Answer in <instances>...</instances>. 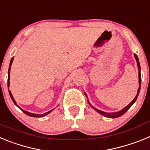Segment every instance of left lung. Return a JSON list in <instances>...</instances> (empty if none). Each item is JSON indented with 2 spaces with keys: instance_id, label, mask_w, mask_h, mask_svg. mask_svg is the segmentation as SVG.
Wrapping results in <instances>:
<instances>
[{
  "instance_id": "obj_1",
  "label": "left lung",
  "mask_w": 150,
  "mask_h": 150,
  "mask_svg": "<svg viewBox=\"0 0 150 150\" xmlns=\"http://www.w3.org/2000/svg\"><path fill=\"white\" fill-rule=\"evenodd\" d=\"M134 58L135 59H136V61H137V67H138V76H139V85H140V86H139L138 88V90H137V95H136V97H135L134 98V100H132L131 103H130L129 104H128L127 107H125L124 108V109H122V110L119 111V112H104V111H101L100 110H98L96 109L95 107H93L92 105H91V104H90L89 102H88V104H89V105L91 106L92 108H93L94 110H95V111H97L98 112H99L100 114L103 115L104 116H105V117H107V118H117V117H120V116H122L123 114H124L125 112H126L127 110H128V109H129L130 107H132V105H133L134 104V102L136 101V100H137V97H138L139 95V93H140V86H141V76H140V62H139V60H138V58H137V55L136 54H134Z\"/></svg>"
}]
</instances>
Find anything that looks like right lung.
I'll list each match as a JSON object with an SVG mask.
<instances>
[{
	"label": "right lung",
	"mask_w": 150,
	"mask_h": 150,
	"mask_svg": "<svg viewBox=\"0 0 150 150\" xmlns=\"http://www.w3.org/2000/svg\"><path fill=\"white\" fill-rule=\"evenodd\" d=\"M13 58H12L11 59V61H10V67H9V70H8V79H7V86H8V88L10 87V68H11V65H12V63H13ZM9 94H10V98H11V99L13 100V103L16 104V105L17 106V107H18V108H20V107H18V105H17L16 104V100H14V98H13V95H12V93H11V91H9ZM21 109V108H20ZM22 110V109H21ZM53 110H50L49 112H46V113H43V114H34V113H31V112H28V111H25V110H22V111L23 112H25L26 115H28V116H31V117H43V116H46L47 114H49L50 112H52V111Z\"/></svg>",
	"instance_id": "right-lung-1"
}]
</instances>
